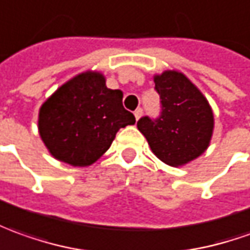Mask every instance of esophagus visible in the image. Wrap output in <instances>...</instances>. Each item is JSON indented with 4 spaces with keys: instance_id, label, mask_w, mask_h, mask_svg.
Masks as SVG:
<instances>
[{
    "instance_id": "1",
    "label": "esophagus",
    "mask_w": 250,
    "mask_h": 250,
    "mask_svg": "<svg viewBox=\"0 0 250 250\" xmlns=\"http://www.w3.org/2000/svg\"><path fill=\"white\" fill-rule=\"evenodd\" d=\"M134 116H135V119L138 120L141 116H142V109L141 108H138V109H135V112H134Z\"/></svg>"
}]
</instances>
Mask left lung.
Listing matches in <instances>:
<instances>
[{
    "mask_svg": "<svg viewBox=\"0 0 250 250\" xmlns=\"http://www.w3.org/2000/svg\"><path fill=\"white\" fill-rule=\"evenodd\" d=\"M154 90L160 96V116H144L137 127L163 163L183 166L203 154L209 145L212 109L203 93L178 71L154 76Z\"/></svg>",
    "mask_w": 250,
    "mask_h": 250,
    "instance_id": "left-lung-1",
    "label": "left lung"
}]
</instances>
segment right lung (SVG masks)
I'll return each instance as SVG.
<instances>
[{
	"label": "right lung",
	"mask_w": 250,
	"mask_h": 250,
	"mask_svg": "<svg viewBox=\"0 0 250 250\" xmlns=\"http://www.w3.org/2000/svg\"><path fill=\"white\" fill-rule=\"evenodd\" d=\"M122 100L123 93L108 89L103 74H79L41 106V138L54 159L87 167L109 149L122 127L135 123Z\"/></svg>",
	"instance_id": "1"
}]
</instances>
